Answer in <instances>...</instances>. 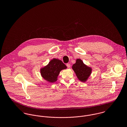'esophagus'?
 Wrapping results in <instances>:
<instances>
[{"label":"esophagus","mask_w":127,"mask_h":127,"mask_svg":"<svg viewBox=\"0 0 127 127\" xmlns=\"http://www.w3.org/2000/svg\"><path fill=\"white\" fill-rule=\"evenodd\" d=\"M66 66H67V67L68 68H70L71 65H70V64H66Z\"/></svg>","instance_id":"obj_1"}]
</instances>
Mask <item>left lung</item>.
<instances>
[{"label":"left lung","instance_id":"obj_1","mask_svg":"<svg viewBox=\"0 0 127 127\" xmlns=\"http://www.w3.org/2000/svg\"><path fill=\"white\" fill-rule=\"evenodd\" d=\"M78 78L81 81H85L90 75L92 69L84 64L81 59H77L76 62L72 66Z\"/></svg>","mask_w":127,"mask_h":127}]
</instances>
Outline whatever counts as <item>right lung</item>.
<instances>
[{
    "label": "right lung",
    "instance_id": "right-lung-1",
    "mask_svg": "<svg viewBox=\"0 0 127 127\" xmlns=\"http://www.w3.org/2000/svg\"><path fill=\"white\" fill-rule=\"evenodd\" d=\"M66 66L60 60L53 59L47 65L41 69V74L43 78L50 82H54L57 80V77L63 69H66Z\"/></svg>",
    "mask_w": 127,
    "mask_h": 127
}]
</instances>
